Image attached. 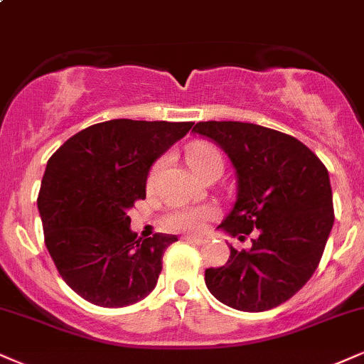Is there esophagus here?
I'll return each instance as SVG.
<instances>
[{"label": "esophagus", "instance_id": "esophagus-1", "mask_svg": "<svg viewBox=\"0 0 364 364\" xmlns=\"http://www.w3.org/2000/svg\"><path fill=\"white\" fill-rule=\"evenodd\" d=\"M185 240H188V242H193L196 246H201V244L207 242L208 237L207 235H186Z\"/></svg>", "mask_w": 364, "mask_h": 364}]
</instances>
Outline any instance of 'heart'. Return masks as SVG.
<instances>
[{"label":"heart","mask_w":364,"mask_h":364,"mask_svg":"<svg viewBox=\"0 0 364 364\" xmlns=\"http://www.w3.org/2000/svg\"><path fill=\"white\" fill-rule=\"evenodd\" d=\"M186 161H188V166H190V169L195 173V176H198L200 179L203 178L205 174L212 173L213 169H222V166H224V161H222V156L220 152H218V149L208 142L190 144L186 149ZM161 168H163V161H159V163L152 168L149 181L151 183L156 181ZM210 217H213V208L186 207V208L173 210V212L164 218V224L168 229H173V230L195 232V230H200Z\"/></svg>","instance_id":"b5f03b06"}]
</instances>
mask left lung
Returning a JSON list of instances; mask_svg holds the SVG:
<instances>
[{
  "label": "left lung",
  "mask_w": 364,
  "mask_h": 364,
  "mask_svg": "<svg viewBox=\"0 0 364 364\" xmlns=\"http://www.w3.org/2000/svg\"><path fill=\"white\" fill-rule=\"evenodd\" d=\"M193 132L229 156L237 200L218 229L246 239L229 261L205 269V283L227 307L264 312L290 300L321 262L334 225L326 166L299 139L242 122H198ZM245 235L242 236V234Z\"/></svg>",
  "instance_id": "obj_1"
}]
</instances>
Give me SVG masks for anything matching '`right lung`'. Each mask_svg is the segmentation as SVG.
Returning a JSON list of instances; mask_svg holds the SVG:
<instances>
[{
    "instance_id": "right-lung-1",
    "label": "right lung",
    "mask_w": 364,
    "mask_h": 364,
    "mask_svg": "<svg viewBox=\"0 0 364 364\" xmlns=\"http://www.w3.org/2000/svg\"><path fill=\"white\" fill-rule=\"evenodd\" d=\"M193 122L117 118L68 139L47 163L38 193L43 237L69 288L98 307L137 304L154 290L176 235L137 237L127 215L146 198L151 166Z\"/></svg>"
}]
</instances>
